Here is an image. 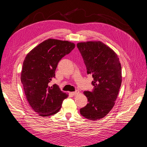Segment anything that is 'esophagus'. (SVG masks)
Segmentation results:
<instances>
[{"instance_id": "esophagus-1", "label": "esophagus", "mask_w": 147, "mask_h": 147, "mask_svg": "<svg viewBox=\"0 0 147 147\" xmlns=\"http://www.w3.org/2000/svg\"><path fill=\"white\" fill-rule=\"evenodd\" d=\"M71 94L73 95H78V94H79V93H80V92H79V90H76V92H71Z\"/></svg>"}]
</instances>
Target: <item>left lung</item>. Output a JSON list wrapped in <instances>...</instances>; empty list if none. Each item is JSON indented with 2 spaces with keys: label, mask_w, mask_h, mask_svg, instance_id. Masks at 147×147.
Masks as SVG:
<instances>
[{
  "label": "left lung",
  "mask_w": 147,
  "mask_h": 147,
  "mask_svg": "<svg viewBox=\"0 0 147 147\" xmlns=\"http://www.w3.org/2000/svg\"><path fill=\"white\" fill-rule=\"evenodd\" d=\"M77 47L94 86L92 92H84L88 103L80 109V114L89 120H99L111 111L117 97L122 82L119 59L113 50L100 41L80 42Z\"/></svg>",
  "instance_id": "1"
}]
</instances>
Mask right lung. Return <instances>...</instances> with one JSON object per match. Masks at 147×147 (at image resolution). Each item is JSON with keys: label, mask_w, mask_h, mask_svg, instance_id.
<instances>
[{"label": "right lung", "mask_w": 147, "mask_h": 147, "mask_svg": "<svg viewBox=\"0 0 147 147\" xmlns=\"http://www.w3.org/2000/svg\"><path fill=\"white\" fill-rule=\"evenodd\" d=\"M74 47L72 42L50 38L35 47L24 59L21 81L30 105L40 116L57 113L67 97L56 84H49L55 78L59 62Z\"/></svg>", "instance_id": "obj_1"}]
</instances>
